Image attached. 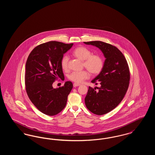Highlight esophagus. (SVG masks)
Returning a JSON list of instances; mask_svg holds the SVG:
<instances>
[{"instance_id":"obj_1","label":"esophagus","mask_w":155,"mask_h":155,"mask_svg":"<svg viewBox=\"0 0 155 155\" xmlns=\"http://www.w3.org/2000/svg\"><path fill=\"white\" fill-rule=\"evenodd\" d=\"M78 86H80V84H77V83H74V84H73V87H78Z\"/></svg>"}]
</instances>
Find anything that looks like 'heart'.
Masks as SVG:
<instances>
[{"instance_id":"b5f03b06","label":"heart","mask_w":155,"mask_h":155,"mask_svg":"<svg viewBox=\"0 0 155 155\" xmlns=\"http://www.w3.org/2000/svg\"><path fill=\"white\" fill-rule=\"evenodd\" d=\"M73 54L78 59L84 61V67L92 74L99 73L104 66L103 60L99 55H92V52L85 47H78L73 51ZM69 58L64 55L61 60V66L64 70L68 69V62ZM88 72L83 70L81 71H73L68 75V78L70 81L77 84L82 82L88 78Z\"/></svg>"}]
</instances>
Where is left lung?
<instances>
[{
    "instance_id": "obj_1",
    "label": "left lung",
    "mask_w": 155,
    "mask_h": 155,
    "mask_svg": "<svg viewBox=\"0 0 155 155\" xmlns=\"http://www.w3.org/2000/svg\"><path fill=\"white\" fill-rule=\"evenodd\" d=\"M98 48L105 60L102 71L92 80L99 88L89 87L85 103L89 110L95 114H105L116 107L125 96L129 86V68L123 53L116 46L102 41L84 42Z\"/></svg>"
}]
</instances>
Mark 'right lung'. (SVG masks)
Listing matches in <instances>:
<instances>
[{
  "label": "right lung",
  "instance_id": "right-lung-1",
  "mask_svg": "<svg viewBox=\"0 0 155 155\" xmlns=\"http://www.w3.org/2000/svg\"><path fill=\"white\" fill-rule=\"evenodd\" d=\"M73 45L50 41L37 46L28 56L25 64L26 91L32 103L45 114L56 115L66 105L72 82L66 81L57 88H53L52 84L59 78L64 80L61 60Z\"/></svg>",
  "mask_w": 155,
  "mask_h": 155
}]
</instances>
